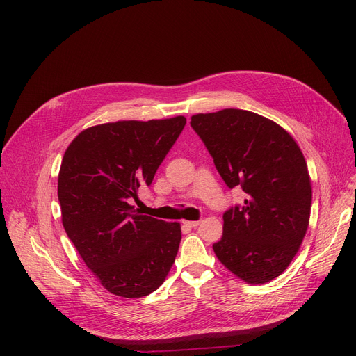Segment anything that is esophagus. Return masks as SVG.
<instances>
[{
    "label": "esophagus",
    "mask_w": 356,
    "mask_h": 356,
    "mask_svg": "<svg viewBox=\"0 0 356 356\" xmlns=\"http://www.w3.org/2000/svg\"><path fill=\"white\" fill-rule=\"evenodd\" d=\"M199 220H186L184 222V225L186 227H189V228H196V227H199Z\"/></svg>",
    "instance_id": "obj_1"
}]
</instances>
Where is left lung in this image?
I'll return each mask as SVG.
<instances>
[{"label": "left lung", "instance_id": "8db88e82", "mask_svg": "<svg viewBox=\"0 0 356 356\" xmlns=\"http://www.w3.org/2000/svg\"><path fill=\"white\" fill-rule=\"evenodd\" d=\"M191 125L228 188L245 193L223 213L213 251L244 282L267 283L289 267L309 227L312 188L300 148L278 124L244 109L197 114Z\"/></svg>", "mask_w": 356, "mask_h": 356}]
</instances>
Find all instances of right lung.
I'll list each match as a JSON object with an SVG mask.
<instances>
[{
  "instance_id": "1",
  "label": "right lung",
  "mask_w": 356,
  "mask_h": 356,
  "mask_svg": "<svg viewBox=\"0 0 356 356\" xmlns=\"http://www.w3.org/2000/svg\"><path fill=\"white\" fill-rule=\"evenodd\" d=\"M184 125V117H175L90 127L63 156L58 180L63 228L112 294L153 293L175 263L179 223L141 215L129 202L140 186L152 184Z\"/></svg>"
}]
</instances>
